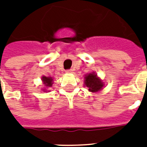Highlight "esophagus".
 <instances>
[{
  "label": "esophagus",
  "mask_w": 147,
  "mask_h": 147,
  "mask_svg": "<svg viewBox=\"0 0 147 147\" xmlns=\"http://www.w3.org/2000/svg\"><path fill=\"white\" fill-rule=\"evenodd\" d=\"M71 71H72L71 69H67V70H65V72H66V73H71Z\"/></svg>",
  "instance_id": "34e87169"
}]
</instances>
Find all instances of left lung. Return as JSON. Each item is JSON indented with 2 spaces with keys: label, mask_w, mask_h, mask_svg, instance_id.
<instances>
[{
  "label": "left lung",
  "mask_w": 147,
  "mask_h": 147,
  "mask_svg": "<svg viewBox=\"0 0 147 147\" xmlns=\"http://www.w3.org/2000/svg\"><path fill=\"white\" fill-rule=\"evenodd\" d=\"M85 85L88 88V91L92 92H97L103 88L102 82L97 77V74L90 73L85 78Z\"/></svg>",
  "instance_id": "left-lung-1"
}]
</instances>
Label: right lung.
<instances>
[{
    "label": "right lung",
    "mask_w": 147,
    "mask_h": 147,
    "mask_svg": "<svg viewBox=\"0 0 147 147\" xmlns=\"http://www.w3.org/2000/svg\"><path fill=\"white\" fill-rule=\"evenodd\" d=\"M42 81L44 83V85L47 86V87H51L52 85H53V78L51 77H46V76H43L42 78ZM46 90H44V92Z\"/></svg>",
    "instance_id": "add662e5"
}]
</instances>
